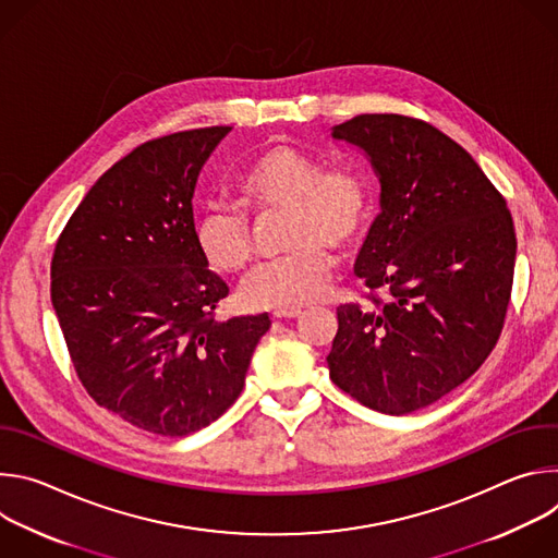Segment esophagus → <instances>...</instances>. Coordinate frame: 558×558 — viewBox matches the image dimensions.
Segmentation results:
<instances>
[{
    "label": "esophagus",
    "mask_w": 558,
    "mask_h": 558,
    "mask_svg": "<svg viewBox=\"0 0 558 558\" xmlns=\"http://www.w3.org/2000/svg\"><path fill=\"white\" fill-rule=\"evenodd\" d=\"M298 315H300V308H278L271 313L274 320H293Z\"/></svg>",
    "instance_id": "34e87169"
}]
</instances>
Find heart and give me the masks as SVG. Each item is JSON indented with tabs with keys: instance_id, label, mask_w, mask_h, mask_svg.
<instances>
[{
	"instance_id": "obj_1",
	"label": "heart",
	"mask_w": 558,
	"mask_h": 558,
	"mask_svg": "<svg viewBox=\"0 0 558 558\" xmlns=\"http://www.w3.org/2000/svg\"><path fill=\"white\" fill-rule=\"evenodd\" d=\"M235 190L256 216L284 211L282 258L260 265L241 287L250 308H298L320 298L336 271L331 247L351 250L364 235L373 190L355 166H329L291 145H274L238 172ZM194 238L207 265L220 274L247 269L254 231L245 214L209 205L196 220Z\"/></svg>"
}]
</instances>
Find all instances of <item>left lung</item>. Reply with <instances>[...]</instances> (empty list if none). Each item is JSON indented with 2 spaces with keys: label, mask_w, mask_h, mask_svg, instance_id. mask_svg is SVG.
<instances>
[{
  "label": "left lung",
  "mask_w": 558,
  "mask_h": 558,
  "mask_svg": "<svg viewBox=\"0 0 558 558\" xmlns=\"http://www.w3.org/2000/svg\"><path fill=\"white\" fill-rule=\"evenodd\" d=\"M333 138L362 147L381 214L357 256L366 302L338 306L329 375L373 411H420L480 368L510 304L517 235L506 198L435 125L357 114Z\"/></svg>",
  "instance_id": "left-lung-1"
}]
</instances>
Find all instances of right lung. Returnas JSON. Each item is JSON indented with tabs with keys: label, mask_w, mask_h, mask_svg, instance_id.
<instances>
[{
	"label": "right lung",
	"mask_w": 558,
	"mask_h": 558,
	"mask_svg": "<svg viewBox=\"0 0 558 558\" xmlns=\"http://www.w3.org/2000/svg\"><path fill=\"white\" fill-rule=\"evenodd\" d=\"M227 125L158 136L117 161L54 245L50 298L93 400L123 422L185 437L241 395L267 313L216 320L229 293L194 238L192 196Z\"/></svg>",
	"instance_id": "obj_1"
}]
</instances>
